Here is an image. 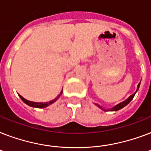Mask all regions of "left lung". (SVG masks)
<instances>
[{
	"mask_svg": "<svg viewBox=\"0 0 151 151\" xmlns=\"http://www.w3.org/2000/svg\"><path fill=\"white\" fill-rule=\"evenodd\" d=\"M140 82H141V81H140ZM140 82H139L138 84V86H137V89H136V92H135L134 94H132V96H129V98H128V99H125V100L123 101V102H122V103H118V104H117V105H116V106H114V107L110 108V109H104V108L102 107L101 106H99V104H97V103H95V104H96V105L97 106H98V107H99V108H100V109H102V110H105V111H117V110H121V109H122V108H123V107H124L125 106L128 105V104H129V103H130V102H131L132 99H133V97L135 96V95H136V92H137V91H138L139 88V85H140Z\"/></svg>",
	"mask_w": 151,
	"mask_h": 151,
	"instance_id": "obj_1",
	"label": "left lung"
}]
</instances>
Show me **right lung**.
I'll return each instance as SVG.
<instances>
[{
    "label": "right lung",
    "instance_id": "1",
    "mask_svg": "<svg viewBox=\"0 0 151 151\" xmlns=\"http://www.w3.org/2000/svg\"><path fill=\"white\" fill-rule=\"evenodd\" d=\"M62 93H63V90H62L61 92H60V94H59V96H57L56 98H55L54 99H52V100L49 101V102H47V103H35V102H32V101H29V100H27V99H24V98H23L22 96H20V95H19V96L20 99H22V100L26 104L29 106H32V107H35V108H45V107H47L48 106L52 104L53 103H55V101L59 99V97H60Z\"/></svg>",
    "mask_w": 151,
    "mask_h": 151
}]
</instances>
